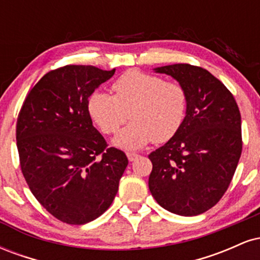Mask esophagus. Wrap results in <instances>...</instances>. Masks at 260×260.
<instances>
[{"mask_svg":"<svg viewBox=\"0 0 260 260\" xmlns=\"http://www.w3.org/2000/svg\"><path fill=\"white\" fill-rule=\"evenodd\" d=\"M127 157L129 161H134L136 159H138L139 155L137 153H127Z\"/></svg>","mask_w":260,"mask_h":260,"instance_id":"esophagus-1","label":"esophagus"}]
</instances>
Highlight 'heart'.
<instances>
[{
	"mask_svg": "<svg viewBox=\"0 0 260 260\" xmlns=\"http://www.w3.org/2000/svg\"><path fill=\"white\" fill-rule=\"evenodd\" d=\"M112 91L113 95L91 92L86 109L95 126L107 136L117 133L127 117L131 118L113 140L120 148L139 149L151 140L168 142L186 120L188 95L178 82L128 71L113 83Z\"/></svg>",
	"mask_w": 260,
	"mask_h": 260,
	"instance_id": "heart-1",
	"label": "heart"
}]
</instances>
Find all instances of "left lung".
Returning a JSON list of instances; mask_svg holds the SVG:
<instances>
[{
	"label": "left lung",
	"mask_w": 260,
	"mask_h": 260,
	"mask_svg": "<svg viewBox=\"0 0 260 260\" xmlns=\"http://www.w3.org/2000/svg\"><path fill=\"white\" fill-rule=\"evenodd\" d=\"M188 95L186 120L165 145L149 154V189L166 210L194 216L213 208L231 183L242 153L241 113L232 92L198 66L155 68Z\"/></svg>",
	"instance_id": "8db88e82"
}]
</instances>
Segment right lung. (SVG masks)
<instances>
[{
	"label": "right lung",
	"instance_id": "right-lung-1",
	"mask_svg": "<svg viewBox=\"0 0 260 260\" xmlns=\"http://www.w3.org/2000/svg\"><path fill=\"white\" fill-rule=\"evenodd\" d=\"M94 66L50 71L26 95L17 118V148L26 183L59 221L83 225L104 214L128 165L92 126L86 104L115 74Z\"/></svg>",
	"mask_w": 260,
	"mask_h": 260
}]
</instances>
